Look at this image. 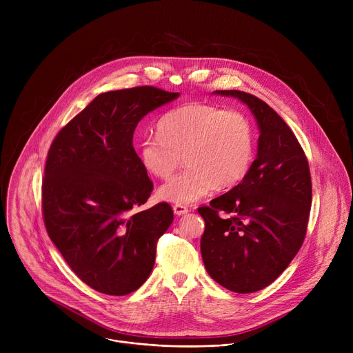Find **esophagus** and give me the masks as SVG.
Masks as SVG:
<instances>
[{
    "instance_id": "1",
    "label": "esophagus",
    "mask_w": 353,
    "mask_h": 353,
    "mask_svg": "<svg viewBox=\"0 0 353 353\" xmlns=\"http://www.w3.org/2000/svg\"><path fill=\"white\" fill-rule=\"evenodd\" d=\"M173 212H174V214L181 216V214H186L189 212V209L186 206H183V205H174Z\"/></svg>"
}]
</instances>
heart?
<instances>
[{"mask_svg":"<svg viewBox=\"0 0 353 353\" xmlns=\"http://www.w3.org/2000/svg\"><path fill=\"white\" fill-rule=\"evenodd\" d=\"M157 134L141 140L140 161L147 173L167 179L183 156L186 169L159 190L161 200L176 205L193 203L216 188L237 186L254 161V128L240 111L205 103L183 104L159 120Z\"/></svg>","mask_w":353,"mask_h":353,"instance_id":"heart-1","label":"heart"}]
</instances>
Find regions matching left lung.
I'll return each mask as SVG.
<instances>
[{"mask_svg": "<svg viewBox=\"0 0 353 353\" xmlns=\"http://www.w3.org/2000/svg\"><path fill=\"white\" fill-rule=\"evenodd\" d=\"M248 104L261 128L257 157L246 179L200 206L203 263L213 281L236 293L269 286L303 245L312 203L306 154L285 120L263 100L216 90Z\"/></svg>", "mask_w": 353, "mask_h": 353, "instance_id": "1", "label": "left lung"}]
</instances>
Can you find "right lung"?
Instances as JSON below:
<instances>
[{"label": "right lung", "instance_id": "1", "mask_svg": "<svg viewBox=\"0 0 353 353\" xmlns=\"http://www.w3.org/2000/svg\"><path fill=\"white\" fill-rule=\"evenodd\" d=\"M179 92L140 85L99 94L52 140L41 188L52 243L94 290L124 296L152 273L169 203L140 210L153 192L133 147L139 121Z\"/></svg>", "mask_w": 353, "mask_h": 353}]
</instances>
